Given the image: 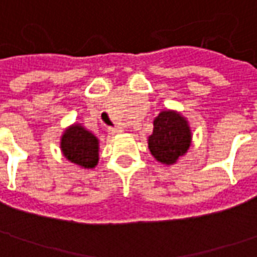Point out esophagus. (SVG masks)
I'll use <instances>...</instances> for the list:
<instances>
[{
  "label": "esophagus",
  "instance_id": "obj_1",
  "mask_svg": "<svg viewBox=\"0 0 257 257\" xmlns=\"http://www.w3.org/2000/svg\"><path fill=\"white\" fill-rule=\"evenodd\" d=\"M121 131L123 130H121L120 127H109V128H108V133L112 134V136H115V134H120Z\"/></svg>",
  "mask_w": 257,
  "mask_h": 257
}]
</instances>
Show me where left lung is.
<instances>
[{"label": "left lung", "instance_id": "1", "mask_svg": "<svg viewBox=\"0 0 257 257\" xmlns=\"http://www.w3.org/2000/svg\"><path fill=\"white\" fill-rule=\"evenodd\" d=\"M188 121L177 112L163 110L153 121V134L149 137V151L156 160L172 164L188 152L190 147Z\"/></svg>", "mask_w": 257, "mask_h": 257}]
</instances>
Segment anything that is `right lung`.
<instances>
[{
  "instance_id": "add662e5",
  "label": "right lung",
  "mask_w": 257,
  "mask_h": 257,
  "mask_svg": "<svg viewBox=\"0 0 257 257\" xmlns=\"http://www.w3.org/2000/svg\"><path fill=\"white\" fill-rule=\"evenodd\" d=\"M60 148L69 162L80 167L93 168L98 162V140L79 124L65 130Z\"/></svg>"
}]
</instances>
